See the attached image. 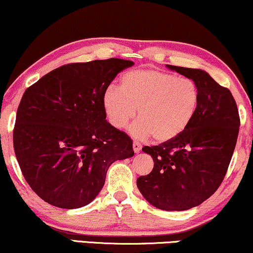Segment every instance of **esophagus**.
Returning <instances> with one entry per match:
<instances>
[{
  "mask_svg": "<svg viewBox=\"0 0 253 253\" xmlns=\"http://www.w3.org/2000/svg\"><path fill=\"white\" fill-rule=\"evenodd\" d=\"M141 148H142L141 143L137 142V141H134V142H133V149H134V152L139 153L140 150H141Z\"/></svg>",
  "mask_w": 253,
  "mask_h": 253,
  "instance_id": "1",
  "label": "esophagus"
}]
</instances>
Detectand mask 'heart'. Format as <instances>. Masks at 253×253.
<instances>
[{
	"label": "heart",
	"instance_id": "1",
	"mask_svg": "<svg viewBox=\"0 0 253 253\" xmlns=\"http://www.w3.org/2000/svg\"><path fill=\"white\" fill-rule=\"evenodd\" d=\"M200 92L194 81L160 70H133L121 77L119 88L111 87L104 94L108 120L124 128L135 117L130 127L136 137L152 135L158 142L177 137L189 126L197 111Z\"/></svg>",
	"mask_w": 253,
	"mask_h": 253
}]
</instances>
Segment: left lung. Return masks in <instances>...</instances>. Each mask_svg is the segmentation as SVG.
I'll list each match as a JSON object with an SVG mask.
<instances>
[{
	"mask_svg": "<svg viewBox=\"0 0 253 253\" xmlns=\"http://www.w3.org/2000/svg\"><path fill=\"white\" fill-rule=\"evenodd\" d=\"M197 85L200 92L194 119L177 137L145 146L154 168L136 180L148 202L159 209L183 211L208 200L224 180L237 142L239 113L229 88L206 71L168 65Z\"/></svg>",
	"mask_w": 253,
	"mask_h": 253,
	"instance_id": "obj_1",
	"label": "left lung"
}]
</instances>
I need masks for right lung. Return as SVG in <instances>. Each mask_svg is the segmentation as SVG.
<instances>
[{"label": "right lung", "mask_w": 253, "mask_h": 253, "mask_svg": "<svg viewBox=\"0 0 253 253\" xmlns=\"http://www.w3.org/2000/svg\"><path fill=\"white\" fill-rule=\"evenodd\" d=\"M133 64H66L25 89L12 133L15 155L31 189L51 206L77 209L92 202L108 167L134 155L132 139L108 123L103 103L118 73Z\"/></svg>", "instance_id": "right-lung-1"}]
</instances>
